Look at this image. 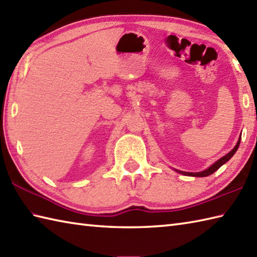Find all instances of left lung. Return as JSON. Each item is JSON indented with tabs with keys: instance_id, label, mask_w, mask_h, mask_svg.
Returning <instances> with one entry per match:
<instances>
[{
	"instance_id": "obj_1",
	"label": "left lung",
	"mask_w": 257,
	"mask_h": 257,
	"mask_svg": "<svg viewBox=\"0 0 257 257\" xmlns=\"http://www.w3.org/2000/svg\"><path fill=\"white\" fill-rule=\"evenodd\" d=\"M241 136H242V134L239 135V138H238V141H237V144L235 145V147H234V148L230 152H228V154H226L224 157H222L221 159H219L216 162L213 163L211 167L205 169V170L200 171V172H185V171H180V170H177V169H174V171L180 173V174H183V176H188V177H200V178H203V177L210 176V174L214 173L217 170V169H220L223 165H224V163H226L234 156V154H235L236 150L238 149L239 143H241Z\"/></svg>"
}]
</instances>
